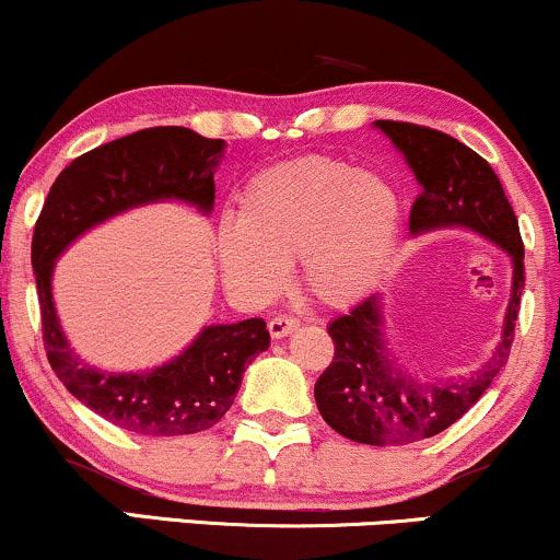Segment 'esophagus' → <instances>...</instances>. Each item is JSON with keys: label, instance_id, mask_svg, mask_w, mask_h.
Instances as JSON below:
<instances>
[{"label": "esophagus", "instance_id": "esophagus-1", "mask_svg": "<svg viewBox=\"0 0 560 560\" xmlns=\"http://www.w3.org/2000/svg\"><path fill=\"white\" fill-rule=\"evenodd\" d=\"M295 327H299V319H295L293 314H275V317L269 319L267 330L272 338H285V335L293 332Z\"/></svg>", "mask_w": 560, "mask_h": 560}]
</instances>
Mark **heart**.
<instances>
[{
	"mask_svg": "<svg viewBox=\"0 0 560 560\" xmlns=\"http://www.w3.org/2000/svg\"><path fill=\"white\" fill-rule=\"evenodd\" d=\"M400 228V196L385 177L308 154L254 175L238 217L217 230L222 278L248 301L282 288L301 256L306 291L327 306L361 299L383 272Z\"/></svg>",
	"mask_w": 560,
	"mask_h": 560,
	"instance_id": "b5f03b06",
	"label": "heart"
}]
</instances>
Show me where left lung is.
Here are the masks:
<instances>
[{"mask_svg": "<svg viewBox=\"0 0 560 560\" xmlns=\"http://www.w3.org/2000/svg\"><path fill=\"white\" fill-rule=\"evenodd\" d=\"M419 180L411 233L462 225L495 241L514 259V288L501 343L475 374L424 383L400 370L387 351L377 295L359 301L327 327L335 357L314 385L317 409L335 432L364 445H409L448 430L482 398L509 361L524 288V243L518 220L488 160L443 130L377 120Z\"/></svg>", "mask_w": 560, "mask_h": 560, "instance_id": "left-lung-1", "label": "left lung"}]
</instances>
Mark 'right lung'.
Wrapping results in <instances>:
<instances>
[{
	"label": "right lung",
	"instance_id": "obj_1",
	"mask_svg": "<svg viewBox=\"0 0 560 560\" xmlns=\"http://www.w3.org/2000/svg\"><path fill=\"white\" fill-rule=\"evenodd\" d=\"M222 149V138H203L180 125L102 143L57 175L33 228L31 261L51 370L83 406L138 435H190L220 422L233 406L246 364L267 351L265 319L207 327L180 357L151 372L107 374L83 364L59 330L51 269L78 235L138 203L180 199L209 212Z\"/></svg>",
	"mask_w": 560,
	"mask_h": 560
}]
</instances>
